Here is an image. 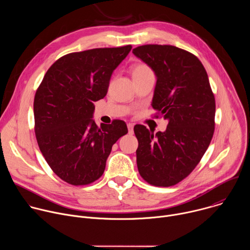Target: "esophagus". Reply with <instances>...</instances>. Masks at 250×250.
Returning a JSON list of instances; mask_svg holds the SVG:
<instances>
[{"mask_svg":"<svg viewBox=\"0 0 250 250\" xmlns=\"http://www.w3.org/2000/svg\"><path fill=\"white\" fill-rule=\"evenodd\" d=\"M127 128H128V133L132 134L133 133V125L132 124H127Z\"/></svg>","mask_w":250,"mask_h":250,"instance_id":"34e87169","label":"esophagus"}]
</instances>
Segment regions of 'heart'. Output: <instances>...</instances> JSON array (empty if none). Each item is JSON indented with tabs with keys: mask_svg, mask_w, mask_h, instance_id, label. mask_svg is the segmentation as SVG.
I'll return each instance as SVG.
<instances>
[{
	"mask_svg": "<svg viewBox=\"0 0 250 250\" xmlns=\"http://www.w3.org/2000/svg\"><path fill=\"white\" fill-rule=\"evenodd\" d=\"M152 74L150 68L146 65V64H135L131 67V76L132 79L133 78H138V77H142V76H146V75H149Z\"/></svg>",
	"mask_w": 250,
	"mask_h": 250,
	"instance_id": "heart-1",
	"label": "heart"
}]
</instances>
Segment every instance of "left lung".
I'll return each mask as SVG.
<instances>
[{
    "mask_svg": "<svg viewBox=\"0 0 250 250\" xmlns=\"http://www.w3.org/2000/svg\"><path fill=\"white\" fill-rule=\"evenodd\" d=\"M132 53L154 72L152 108L168 121L164 131L136 125V163L151 185L169 187L198 165L215 130L216 103L208 74L192 53L172 45L148 44Z\"/></svg>",
    "mask_w": 250,
    "mask_h": 250,
    "instance_id": "1",
    "label": "left lung"
}]
</instances>
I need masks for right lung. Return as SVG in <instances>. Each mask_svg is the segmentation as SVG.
<instances>
[{
  "label": "right lung",
  "instance_id": "add662e5",
  "mask_svg": "<svg viewBox=\"0 0 250 250\" xmlns=\"http://www.w3.org/2000/svg\"><path fill=\"white\" fill-rule=\"evenodd\" d=\"M131 45L67 54L47 70L35 93L33 114L40 149L53 172L71 185L103 175L113 146L127 133L125 122L93 120L94 103L108 92L115 69Z\"/></svg>",
  "mask_w": 250,
  "mask_h": 250
}]
</instances>
